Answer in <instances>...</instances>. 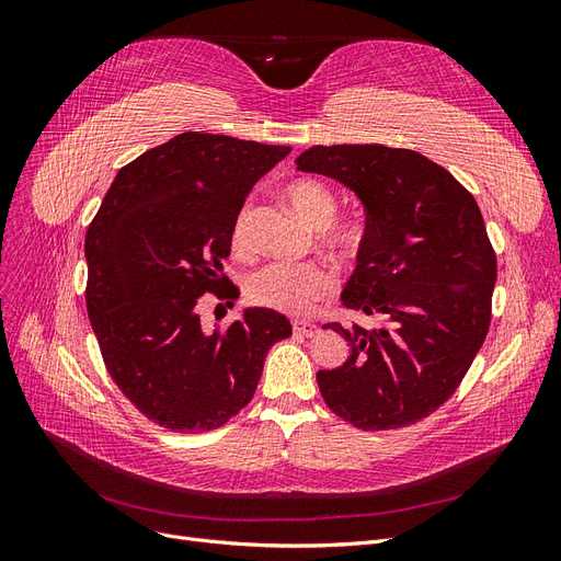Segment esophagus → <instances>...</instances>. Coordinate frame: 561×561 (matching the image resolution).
<instances>
[{
  "label": "esophagus",
  "mask_w": 561,
  "mask_h": 561,
  "mask_svg": "<svg viewBox=\"0 0 561 561\" xmlns=\"http://www.w3.org/2000/svg\"><path fill=\"white\" fill-rule=\"evenodd\" d=\"M293 332L297 336H313L318 332V325H313V322H304V320H295L293 322Z\"/></svg>",
  "instance_id": "obj_1"
}]
</instances>
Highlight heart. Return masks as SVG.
Segmentation results:
<instances>
[{"label":"heart","instance_id":"obj_1","mask_svg":"<svg viewBox=\"0 0 561 561\" xmlns=\"http://www.w3.org/2000/svg\"><path fill=\"white\" fill-rule=\"evenodd\" d=\"M285 198L301 219L320 229V241L336 257H355L360 252L365 231L358 219H334L336 196L328 184L313 178H299L285 186ZM231 250L239 254L250 252V208H241L233 217L229 231ZM332 268L320 262L304 264H266L245 280L250 304L287 316H304L313 304L334 290Z\"/></svg>","mask_w":561,"mask_h":561}]
</instances>
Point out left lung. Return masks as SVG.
Instances as JSON below:
<instances>
[{
  "mask_svg": "<svg viewBox=\"0 0 561 561\" xmlns=\"http://www.w3.org/2000/svg\"><path fill=\"white\" fill-rule=\"evenodd\" d=\"M297 168L363 201L365 241L342 304L381 322L371 330L328 322L351 353L316 375L322 400L360 431L426 419L454 396L489 332L496 252L478 203L412 149L318 145Z\"/></svg>",
  "mask_w": 561,
  "mask_h": 561,
  "instance_id": "left-lung-1",
  "label": "left lung"
}]
</instances>
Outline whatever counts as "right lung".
<instances>
[{
    "label": "right lung",
    "mask_w": 561,
    "mask_h": 561,
    "mask_svg": "<svg viewBox=\"0 0 561 561\" xmlns=\"http://www.w3.org/2000/svg\"><path fill=\"white\" fill-rule=\"evenodd\" d=\"M287 154L229 135H175L116 173L87 231V309L105 367L168 431L225 426L252 400L268 348L293 334L271 309L213 332L196 313L206 293L222 309L239 299L222 274L233 217Z\"/></svg>",
    "instance_id": "add662e5"
}]
</instances>
